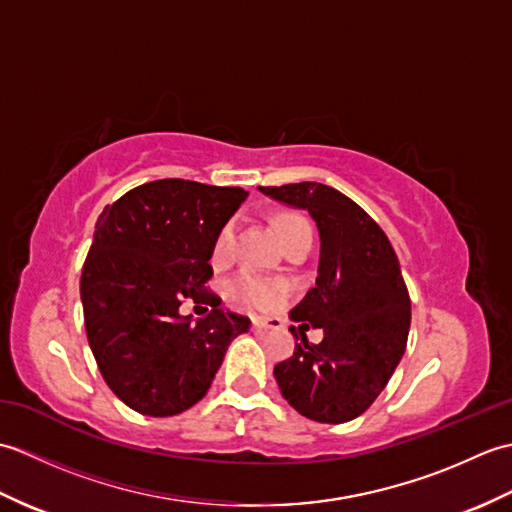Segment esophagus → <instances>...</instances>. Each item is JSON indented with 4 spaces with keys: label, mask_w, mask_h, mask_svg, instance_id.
I'll list each match as a JSON object with an SVG mask.
<instances>
[{
    "label": "esophagus",
    "mask_w": 512,
    "mask_h": 512,
    "mask_svg": "<svg viewBox=\"0 0 512 512\" xmlns=\"http://www.w3.org/2000/svg\"><path fill=\"white\" fill-rule=\"evenodd\" d=\"M253 328L255 330H281L284 323L277 317H253Z\"/></svg>",
    "instance_id": "obj_1"
}]
</instances>
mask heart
<instances>
[{"label":"heart","mask_w":512,"mask_h":512,"mask_svg":"<svg viewBox=\"0 0 512 512\" xmlns=\"http://www.w3.org/2000/svg\"><path fill=\"white\" fill-rule=\"evenodd\" d=\"M303 222V217L299 215H279L277 217V228L281 235H286L292 226ZM235 233H237V222L231 220L226 222L220 233L215 237V244H213V259L215 262H224L233 255V248H235ZM231 295L246 303L250 308H259V310H268V308H275L277 303L284 301L288 286L284 284L281 279L275 277H266L262 273H255V270H242L233 281L231 286Z\"/></svg>","instance_id":"1"}]
</instances>
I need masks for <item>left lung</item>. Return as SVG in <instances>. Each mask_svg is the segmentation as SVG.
<instances>
[{
	"label": "left lung",
	"instance_id": "obj_1",
	"mask_svg": "<svg viewBox=\"0 0 512 512\" xmlns=\"http://www.w3.org/2000/svg\"><path fill=\"white\" fill-rule=\"evenodd\" d=\"M306 209L321 237L317 286L290 310L295 354L275 365L281 394L301 416L339 424L361 416L389 383L407 347L411 301L387 235L361 206L328 184L259 187ZM324 330L308 344L305 330Z\"/></svg>",
	"mask_w": 512,
	"mask_h": 512
}]
</instances>
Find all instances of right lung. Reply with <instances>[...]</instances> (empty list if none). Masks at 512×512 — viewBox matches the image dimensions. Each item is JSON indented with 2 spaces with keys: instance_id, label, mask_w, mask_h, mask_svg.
<instances>
[{
  "instance_id": "1",
  "label": "right lung",
  "mask_w": 512,
  "mask_h": 512,
  "mask_svg": "<svg viewBox=\"0 0 512 512\" xmlns=\"http://www.w3.org/2000/svg\"><path fill=\"white\" fill-rule=\"evenodd\" d=\"M239 187L180 178L127 191L99 215L81 273L88 343L105 383L129 409L167 418L202 400L248 317L220 308L204 284L220 228L246 200ZM184 300L214 310L182 318Z\"/></svg>"
}]
</instances>
